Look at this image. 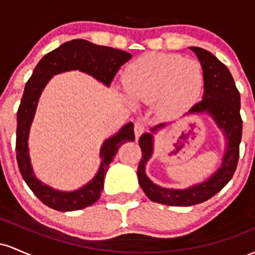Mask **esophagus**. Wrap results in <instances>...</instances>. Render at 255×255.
I'll return each instance as SVG.
<instances>
[{
	"instance_id": "34e87169",
	"label": "esophagus",
	"mask_w": 255,
	"mask_h": 255,
	"mask_svg": "<svg viewBox=\"0 0 255 255\" xmlns=\"http://www.w3.org/2000/svg\"><path fill=\"white\" fill-rule=\"evenodd\" d=\"M145 131V125L142 122H135L134 124V134H135V139H139L140 135Z\"/></svg>"
}]
</instances>
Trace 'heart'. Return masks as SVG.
Listing matches in <instances>:
<instances>
[{"instance_id":"heart-1","label":"heart","mask_w":255,"mask_h":255,"mask_svg":"<svg viewBox=\"0 0 255 255\" xmlns=\"http://www.w3.org/2000/svg\"><path fill=\"white\" fill-rule=\"evenodd\" d=\"M124 86L129 98L151 103L166 114L180 113L197 101L203 71L197 61L175 54H148L126 68Z\"/></svg>"}]
</instances>
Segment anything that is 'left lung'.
<instances>
[{
  "label": "left lung",
  "instance_id": "left-lung-1",
  "mask_svg": "<svg viewBox=\"0 0 255 255\" xmlns=\"http://www.w3.org/2000/svg\"><path fill=\"white\" fill-rule=\"evenodd\" d=\"M203 68L204 95L199 103L193 105L186 115L207 114L212 118L225 137L224 154L221 166L203 182L183 189L164 188L153 183L146 175V164L153 154V135L168 124H160L144 133L139 139L142 158L137 168V181L150 200L169 206H192L209 200L216 195L233 177L239 162L240 142L242 136V120L240 115V92L227 66L215 55L191 46ZM184 115V116H186Z\"/></svg>",
  "mask_w": 255,
  "mask_h": 255
}]
</instances>
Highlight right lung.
<instances>
[{"label": "right lung", "instance_id": "right-lung-1", "mask_svg": "<svg viewBox=\"0 0 255 255\" xmlns=\"http://www.w3.org/2000/svg\"><path fill=\"white\" fill-rule=\"evenodd\" d=\"M129 52L97 45L85 39H73L46 54L26 83L24 95L16 114V160L24 181L34 195L46 206L57 211H77L95 204L104 187V176L109 164L125 142L134 141L133 122L125 125L118 133L104 140L99 151L101 165L95 177L80 188L71 192L58 191L38 180L31 164L28 136L38 102L43 90L54 75L69 71H80L99 83L110 86L121 66L130 60Z\"/></svg>", "mask_w": 255, "mask_h": 255}]
</instances>
